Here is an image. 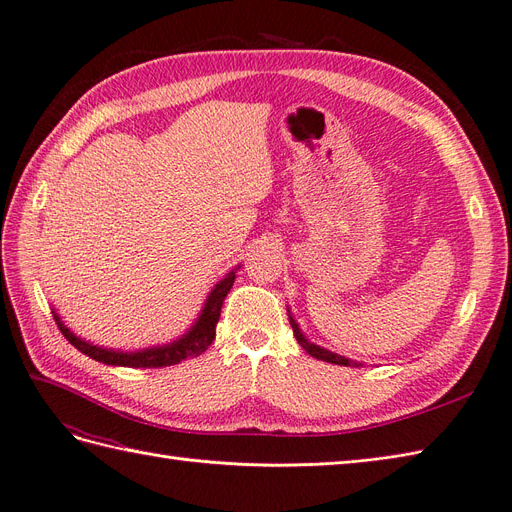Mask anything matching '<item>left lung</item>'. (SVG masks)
I'll list each match as a JSON object with an SVG mask.
<instances>
[{
	"instance_id": "1",
	"label": "left lung",
	"mask_w": 512,
	"mask_h": 512,
	"mask_svg": "<svg viewBox=\"0 0 512 512\" xmlns=\"http://www.w3.org/2000/svg\"><path fill=\"white\" fill-rule=\"evenodd\" d=\"M291 326H293V332H295V337H297V341H299V345L309 353V355H314L316 360H322V362H330V364H339V366H362V364H358V362H353V360H347V358H343V355H337V353H332V351H326V349H322V347H318V345H314V343H309L303 335H301V330H299V326H297V322L291 318Z\"/></svg>"
}]
</instances>
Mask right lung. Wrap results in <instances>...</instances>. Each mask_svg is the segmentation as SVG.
<instances>
[{"label": "right lung", "mask_w": 512, "mask_h": 512, "mask_svg": "<svg viewBox=\"0 0 512 512\" xmlns=\"http://www.w3.org/2000/svg\"><path fill=\"white\" fill-rule=\"evenodd\" d=\"M236 272H230L215 288L211 291L203 314L198 316L196 324L188 330V335L182 339L173 341L171 345L163 347H152V349H142V351H133V353H123V351H113V349H102L98 345H92L87 341H81L75 337L73 332L66 328L60 318L54 314V320L64 335V339L69 341L73 347H77L81 353L90 355L92 360L102 362V364H113V366H127V368H165V366H175L184 360L198 358L203 351L209 349V345L215 341V326L221 316V305H224L226 295L230 293V288L234 284Z\"/></svg>", "instance_id": "right-lung-1"}]
</instances>
